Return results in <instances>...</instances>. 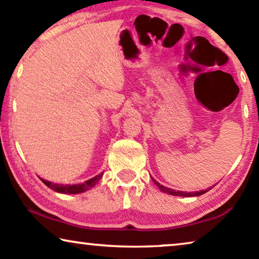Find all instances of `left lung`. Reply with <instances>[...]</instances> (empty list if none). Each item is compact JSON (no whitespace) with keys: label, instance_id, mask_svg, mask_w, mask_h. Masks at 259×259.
Returning a JSON list of instances; mask_svg holds the SVG:
<instances>
[{"label":"left lung","instance_id":"obj_1","mask_svg":"<svg viewBox=\"0 0 259 259\" xmlns=\"http://www.w3.org/2000/svg\"><path fill=\"white\" fill-rule=\"evenodd\" d=\"M153 182H154L155 185L160 188L162 192H165L168 193V194H171V195H178V196H199V195H202L204 194L205 192H208V190H203V191H200V192H191V193H186V192H182V191H175L171 190V188H168L163 185H161L160 183H157L155 179H153ZM210 190V188H209Z\"/></svg>","mask_w":259,"mask_h":259}]
</instances>
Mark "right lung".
I'll return each mask as SVG.
<instances>
[{
  "instance_id": "right-lung-1",
  "label": "right lung",
  "mask_w": 259,
  "mask_h": 259,
  "mask_svg": "<svg viewBox=\"0 0 259 259\" xmlns=\"http://www.w3.org/2000/svg\"><path fill=\"white\" fill-rule=\"evenodd\" d=\"M103 174H99L97 176L89 179L82 184H76V185H61V184H54L51 182L45 181V179H41V181L46 184L48 187H50L51 190H54L56 192L59 193H68V194H77V193H82L85 192L90 188H93L96 184L98 183V181L102 178Z\"/></svg>"
}]
</instances>
